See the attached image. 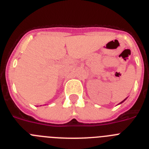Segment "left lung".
<instances>
[{
    "label": "left lung",
    "instance_id": "obj_1",
    "mask_svg": "<svg viewBox=\"0 0 149 149\" xmlns=\"http://www.w3.org/2000/svg\"><path fill=\"white\" fill-rule=\"evenodd\" d=\"M125 100H126V98H125V100H124V101H122V102H121V103H120V104H122V102H123V101H125Z\"/></svg>",
    "mask_w": 149,
    "mask_h": 149
}]
</instances>
